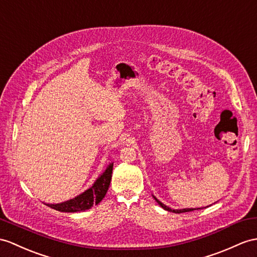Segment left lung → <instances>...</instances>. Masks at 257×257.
<instances>
[{"mask_svg":"<svg viewBox=\"0 0 257 257\" xmlns=\"http://www.w3.org/2000/svg\"><path fill=\"white\" fill-rule=\"evenodd\" d=\"M153 197L155 198V201L157 202L162 208H164L165 210H168V211H171V212H176V214H181V212H186V211H193V210H197V209H203V207L202 208H182V209H172V208H170V207H168V206H166L164 203H161L159 199H157V197H155L154 195H153ZM210 206V205H209ZM206 207H208V206H206ZM206 207H204V208H206Z\"/></svg>","mask_w":257,"mask_h":257,"instance_id":"obj_1","label":"left lung"}]
</instances>
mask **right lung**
Segmentation results:
<instances>
[{"label":"right lung","instance_id":"add662e5","mask_svg":"<svg viewBox=\"0 0 257 257\" xmlns=\"http://www.w3.org/2000/svg\"><path fill=\"white\" fill-rule=\"evenodd\" d=\"M112 170H113V162L108 165L105 170L100 174L93 184L83 192L79 195L75 196L74 198L68 199V201L58 203V204H47V206L51 207L55 210L62 212H77V211H85L91 208L93 205H97L102 201V198L105 196L108 192L109 185L111 182Z\"/></svg>","mask_w":257,"mask_h":257}]
</instances>
